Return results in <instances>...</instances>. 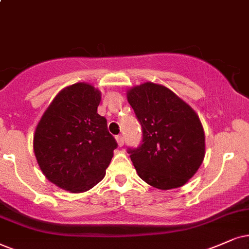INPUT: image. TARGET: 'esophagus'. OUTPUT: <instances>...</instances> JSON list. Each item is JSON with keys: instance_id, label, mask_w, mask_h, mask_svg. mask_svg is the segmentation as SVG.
I'll return each instance as SVG.
<instances>
[{"instance_id": "obj_1", "label": "esophagus", "mask_w": 249, "mask_h": 249, "mask_svg": "<svg viewBox=\"0 0 249 249\" xmlns=\"http://www.w3.org/2000/svg\"><path fill=\"white\" fill-rule=\"evenodd\" d=\"M116 140H117L119 147H122L123 144H124V137H123V135H117V137H116Z\"/></svg>"}]
</instances>
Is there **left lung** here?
Listing matches in <instances>:
<instances>
[{
    "label": "left lung",
    "instance_id": "left-lung-1",
    "mask_svg": "<svg viewBox=\"0 0 249 249\" xmlns=\"http://www.w3.org/2000/svg\"><path fill=\"white\" fill-rule=\"evenodd\" d=\"M126 97L142 126V144L128 149L139 177L163 191L186 184L206 154L199 116L168 87L150 81L130 88Z\"/></svg>",
    "mask_w": 249,
    "mask_h": 249
}]
</instances>
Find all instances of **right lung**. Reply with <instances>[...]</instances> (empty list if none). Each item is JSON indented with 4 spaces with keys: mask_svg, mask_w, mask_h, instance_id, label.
I'll list each match as a JSON object with an SVG mask.
<instances>
[{
    "mask_svg": "<svg viewBox=\"0 0 249 249\" xmlns=\"http://www.w3.org/2000/svg\"><path fill=\"white\" fill-rule=\"evenodd\" d=\"M101 92L77 83L63 88L37 123L33 149L50 182L81 193L105 178L117 147L107 119L97 114Z\"/></svg>",
    "mask_w": 249,
    "mask_h": 249,
    "instance_id": "1",
    "label": "right lung"
}]
</instances>
